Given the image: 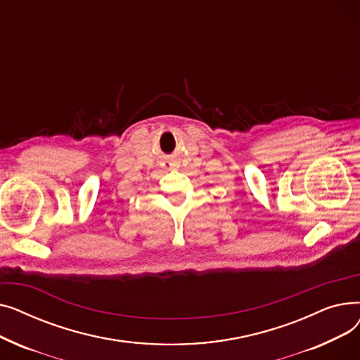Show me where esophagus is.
<instances>
[{"label": "esophagus", "mask_w": 360, "mask_h": 360, "mask_svg": "<svg viewBox=\"0 0 360 360\" xmlns=\"http://www.w3.org/2000/svg\"><path fill=\"white\" fill-rule=\"evenodd\" d=\"M172 167H174V165H172V163H169V165H167V169H172Z\"/></svg>", "instance_id": "1"}]
</instances>
